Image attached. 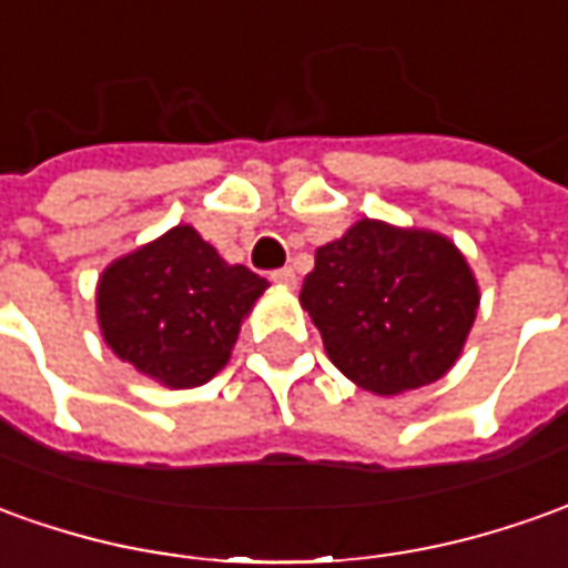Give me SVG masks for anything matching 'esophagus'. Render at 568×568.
<instances>
[{
    "mask_svg": "<svg viewBox=\"0 0 568 568\" xmlns=\"http://www.w3.org/2000/svg\"><path fill=\"white\" fill-rule=\"evenodd\" d=\"M272 281H275V284H284V287H293V284H296V272H293V268H275V272H272Z\"/></svg>",
    "mask_w": 568,
    "mask_h": 568,
    "instance_id": "34e87169",
    "label": "esophagus"
}]
</instances>
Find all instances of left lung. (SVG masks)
Listing matches in <instances>:
<instances>
[{"mask_svg":"<svg viewBox=\"0 0 568 568\" xmlns=\"http://www.w3.org/2000/svg\"><path fill=\"white\" fill-rule=\"evenodd\" d=\"M300 303L352 383L396 396L455 365L479 291L448 237L362 219L339 241L318 246Z\"/></svg>","mask_w":568,"mask_h":568,"instance_id":"8db88e82","label":"left lung"}]
</instances>
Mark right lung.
Segmentation results:
<instances>
[{
  "mask_svg": "<svg viewBox=\"0 0 568 568\" xmlns=\"http://www.w3.org/2000/svg\"><path fill=\"white\" fill-rule=\"evenodd\" d=\"M268 281L229 265L191 225L116 260L98 284V322L123 362L166 386H201L232 355Z\"/></svg>",
  "mask_w": 568,
  "mask_h": 568,
  "instance_id": "add662e5",
  "label": "right lung"
}]
</instances>
